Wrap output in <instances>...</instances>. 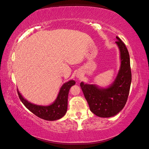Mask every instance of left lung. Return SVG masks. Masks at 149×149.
Instances as JSON below:
<instances>
[{
  "instance_id": "obj_1",
  "label": "left lung",
  "mask_w": 149,
  "mask_h": 149,
  "mask_svg": "<svg viewBox=\"0 0 149 149\" xmlns=\"http://www.w3.org/2000/svg\"><path fill=\"white\" fill-rule=\"evenodd\" d=\"M116 39L121 66L113 83L106 88L83 82L80 84L90 110L101 118H110L118 113L123 109L129 94L132 81L129 54L124 42L118 37Z\"/></svg>"
}]
</instances>
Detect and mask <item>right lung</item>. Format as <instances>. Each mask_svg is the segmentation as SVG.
<instances>
[{
	"mask_svg": "<svg viewBox=\"0 0 149 149\" xmlns=\"http://www.w3.org/2000/svg\"><path fill=\"white\" fill-rule=\"evenodd\" d=\"M75 84V82L74 80L64 83L61 86L56 100L48 106H40L31 103L22 97L18 90L17 93L24 105L37 117L48 121H55L63 118L66 113L69 90L71 86Z\"/></svg>",
	"mask_w": 149,
	"mask_h": 149,
	"instance_id": "right-lung-1",
	"label": "right lung"
}]
</instances>
